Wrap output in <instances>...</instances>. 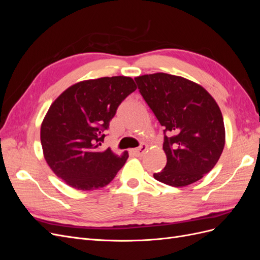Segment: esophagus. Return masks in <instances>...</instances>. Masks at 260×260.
Masks as SVG:
<instances>
[{
	"label": "esophagus",
	"mask_w": 260,
	"mask_h": 260,
	"mask_svg": "<svg viewBox=\"0 0 260 260\" xmlns=\"http://www.w3.org/2000/svg\"><path fill=\"white\" fill-rule=\"evenodd\" d=\"M146 149H147V145H146V144H142V145H141V146L138 147V148L131 149V153H132L133 155H136V156H142V155L145 153Z\"/></svg>",
	"instance_id": "34e87169"
}]
</instances>
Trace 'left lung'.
<instances>
[{
    "mask_svg": "<svg viewBox=\"0 0 260 260\" xmlns=\"http://www.w3.org/2000/svg\"><path fill=\"white\" fill-rule=\"evenodd\" d=\"M135 80L165 128L167 164L154 178L176 187L199 181L215 167L224 147L223 118L216 101L202 85L179 76L157 73Z\"/></svg>",
    "mask_w": 260,
    "mask_h": 260,
    "instance_id": "obj_1",
    "label": "left lung"
}]
</instances>
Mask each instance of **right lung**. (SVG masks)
<instances>
[{
    "label": "right lung",
    "instance_id": "obj_1",
    "mask_svg": "<svg viewBox=\"0 0 260 260\" xmlns=\"http://www.w3.org/2000/svg\"><path fill=\"white\" fill-rule=\"evenodd\" d=\"M137 90L132 78L104 77L78 82L53 102L41 124L44 158L58 178L74 188L107 185L128 159L101 147L117 108Z\"/></svg>",
    "mask_w": 260,
    "mask_h": 260
}]
</instances>
